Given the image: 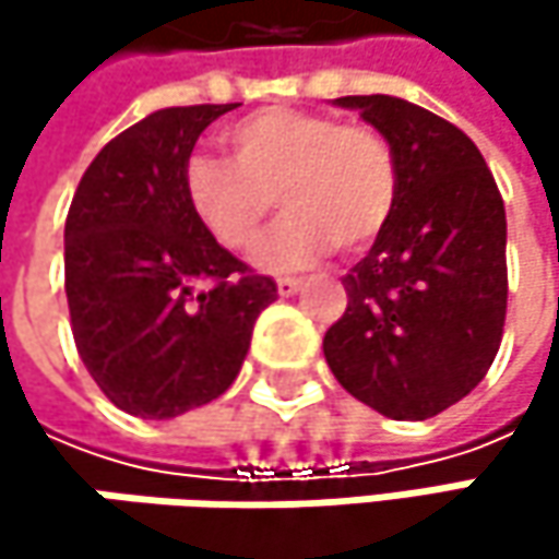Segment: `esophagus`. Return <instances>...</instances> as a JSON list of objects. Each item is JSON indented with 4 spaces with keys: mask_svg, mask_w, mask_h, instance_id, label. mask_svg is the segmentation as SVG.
Returning <instances> with one entry per match:
<instances>
[{
    "mask_svg": "<svg viewBox=\"0 0 559 559\" xmlns=\"http://www.w3.org/2000/svg\"><path fill=\"white\" fill-rule=\"evenodd\" d=\"M300 290V278H278V294L281 297H290Z\"/></svg>",
    "mask_w": 559,
    "mask_h": 559,
    "instance_id": "esophagus-1",
    "label": "esophagus"
}]
</instances>
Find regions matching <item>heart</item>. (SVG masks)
I'll return each mask as SVG.
<instances>
[{"label": "heart", "mask_w": 559, "mask_h": 559, "mask_svg": "<svg viewBox=\"0 0 559 559\" xmlns=\"http://www.w3.org/2000/svg\"><path fill=\"white\" fill-rule=\"evenodd\" d=\"M223 142L233 162L193 155L183 168L187 206L223 249H252L275 197L287 216L259 249L272 272L313 265L333 246L362 252L389 226L397 168L379 129L269 106L233 122Z\"/></svg>", "instance_id": "heart-1"}]
</instances>
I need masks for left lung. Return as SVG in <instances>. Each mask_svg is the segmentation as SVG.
Here are the masks:
<instances>
[{
  "label": "left lung",
  "instance_id": "left-lung-1",
  "mask_svg": "<svg viewBox=\"0 0 559 559\" xmlns=\"http://www.w3.org/2000/svg\"><path fill=\"white\" fill-rule=\"evenodd\" d=\"M391 145L397 200L343 278L323 336L336 382L391 420H427L476 389L502 343L504 203L466 132L397 96H340Z\"/></svg>",
  "mask_w": 559,
  "mask_h": 559
}]
</instances>
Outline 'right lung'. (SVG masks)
Here are the masks:
<instances>
[{"instance_id": "obj_1", "label": "right lung", "mask_w": 559, "mask_h": 559, "mask_svg": "<svg viewBox=\"0 0 559 559\" xmlns=\"http://www.w3.org/2000/svg\"><path fill=\"white\" fill-rule=\"evenodd\" d=\"M236 109L170 106L116 135L80 177L63 223L76 353L126 414L168 420L229 389L278 284L193 216L183 168L200 132Z\"/></svg>"}]
</instances>
